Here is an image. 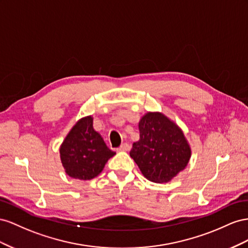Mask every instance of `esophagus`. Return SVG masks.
I'll return each mask as SVG.
<instances>
[{
    "instance_id": "esophagus-1",
    "label": "esophagus",
    "mask_w": 248,
    "mask_h": 248,
    "mask_svg": "<svg viewBox=\"0 0 248 248\" xmlns=\"http://www.w3.org/2000/svg\"><path fill=\"white\" fill-rule=\"evenodd\" d=\"M118 151L119 152H128V151H130L129 143H124V144L120 145V147L118 148Z\"/></svg>"
}]
</instances>
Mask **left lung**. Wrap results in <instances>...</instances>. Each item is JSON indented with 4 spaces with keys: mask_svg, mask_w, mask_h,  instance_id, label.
Returning a JSON list of instances; mask_svg holds the SVG:
<instances>
[{
    "mask_svg": "<svg viewBox=\"0 0 248 248\" xmlns=\"http://www.w3.org/2000/svg\"><path fill=\"white\" fill-rule=\"evenodd\" d=\"M140 138L131 158L141 173L154 183H168L186 168L191 146L183 130L162 112L148 111L139 120Z\"/></svg>",
    "mask_w": 248,
    "mask_h": 248,
    "instance_id": "left-lung-1",
    "label": "left lung"
}]
</instances>
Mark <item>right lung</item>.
I'll return each mask as SVG.
<instances>
[{
	"label": "right lung",
	"instance_id": "obj_1",
	"mask_svg": "<svg viewBox=\"0 0 248 248\" xmlns=\"http://www.w3.org/2000/svg\"><path fill=\"white\" fill-rule=\"evenodd\" d=\"M59 153L65 173L81 181L94 179L103 171L107 161L116 154L93 129V115L78 120L61 143Z\"/></svg>",
	"mask_w": 248,
	"mask_h": 248
}]
</instances>
